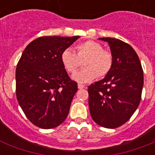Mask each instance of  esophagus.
I'll use <instances>...</instances> for the list:
<instances>
[{"instance_id":"34e87169","label":"esophagus","mask_w":155,"mask_h":155,"mask_svg":"<svg viewBox=\"0 0 155 155\" xmlns=\"http://www.w3.org/2000/svg\"><path fill=\"white\" fill-rule=\"evenodd\" d=\"M84 87L85 86L84 84H78V88H79V89H83V88H84Z\"/></svg>"}]
</instances>
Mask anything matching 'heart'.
Listing matches in <instances>:
<instances>
[{
	"mask_svg": "<svg viewBox=\"0 0 155 155\" xmlns=\"http://www.w3.org/2000/svg\"><path fill=\"white\" fill-rule=\"evenodd\" d=\"M61 63L69 74H73L84 61L83 70L73 75V80L79 83H88L97 78L107 75L113 68V54L103 50L101 44L94 41H85L78 43L75 52L65 49L60 55Z\"/></svg>",
	"mask_w": 155,
	"mask_h": 155,
	"instance_id": "heart-1",
	"label": "heart"
}]
</instances>
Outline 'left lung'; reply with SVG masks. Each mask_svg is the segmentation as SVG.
Returning a JSON list of instances; mask_svg holds the SVG:
<instances>
[{"mask_svg":"<svg viewBox=\"0 0 155 155\" xmlns=\"http://www.w3.org/2000/svg\"><path fill=\"white\" fill-rule=\"evenodd\" d=\"M108 42L113 68L103 80L88 86V104L95 122L108 129L117 128L134 113L143 87V70L137 53L126 42L114 38Z\"/></svg>","mask_w":155,"mask_h":155,"instance_id":"obj_1","label":"left lung"}]
</instances>
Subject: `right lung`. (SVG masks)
<instances>
[{
  "instance_id": "1",
  "label": "right lung",
  "mask_w": 155,
  "mask_h": 155,
  "mask_svg": "<svg viewBox=\"0 0 155 155\" xmlns=\"http://www.w3.org/2000/svg\"><path fill=\"white\" fill-rule=\"evenodd\" d=\"M80 36H42L24 50L16 68V96L30 122L53 129L65 120L78 90L61 63V53Z\"/></svg>"
}]
</instances>
